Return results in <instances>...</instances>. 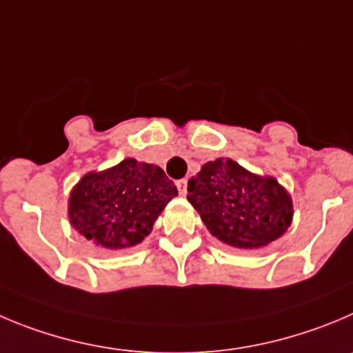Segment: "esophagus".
<instances>
[{
	"label": "esophagus",
	"mask_w": 353,
	"mask_h": 353,
	"mask_svg": "<svg viewBox=\"0 0 353 353\" xmlns=\"http://www.w3.org/2000/svg\"><path fill=\"white\" fill-rule=\"evenodd\" d=\"M176 184H177V190H179L181 195H186V193H188V179H179Z\"/></svg>",
	"instance_id": "1"
}]
</instances>
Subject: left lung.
<instances>
[{
  "label": "left lung",
  "mask_w": 353,
  "mask_h": 353,
  "mask_svg": "<svg viewBox=\"0 0 353 353\" xmlns=\"http://www.w3.org/2000/svg\"><path fill=\"white\" fill-rule=\"evenodd\" d=\"M188 200L214 236L239 249L268 245L292 219L291 196L281 184L230 158L209 161L188 181Z\"/></svg>",
  "instance_id": "left-lung-1"
}]
</instances>
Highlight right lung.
<instances>
[{"label": "right lung", "mask_w": 353, "mask_h": 353, "mask_svg": "<svg viewBox=\"0 0 353 353\" xmlns=\"http://www.w3.org/2000/svg\"><path fill=\"white\" fill-rule=\"evenodd\" d=\"M176 195V184L160 167L127 158L77 184L69 219L87 240L113 251L127 249L150 235L158 214Z\"/></svg>", "instance_id": "1"}]
</instances>
